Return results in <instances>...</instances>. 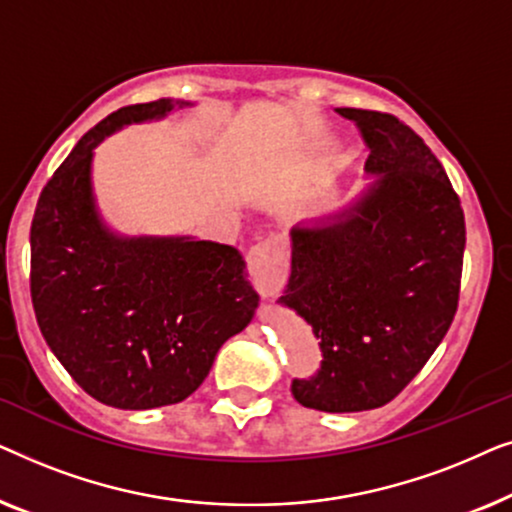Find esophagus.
<instances>
[{
	"label": "esophagus",
	"mask_w": 512,
	"mask_h": 512,
	"mask_svg": "<svg viewBox=\"0 0 512 512\" xmlns=\"http://www.w3.org/2000/svg\"><path fill=\"white\" fill-rule=\"evenodd\" d=\"M247 270L254 286L263 298L277 296L286 284V272H289V258L279 242L268 240L256 244L247 254Z\"/></svg>",
	"instance_id": "34e87169"
}]
</instances>
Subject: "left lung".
Wrapping results in <instances>:
<instances>
[{
    "mask_svg": "<svg viewBox=\"0 0 512 512\" xmlns=\"http://www.w3.org/2000/svg\"><path fill=\"white\" fill-rule=\"evenodd\" d=\"M335 111L359 128L373 181L291 230V277L277 303L312 326L321 349V368L293 380V398L321 412H361L401 394L445 338L466 228L422 137L380 111Z\"/></svg>",
    "mask_w": 512,
    "mask_h": 512,
    "instance_id": "1",
    "label": "left lung"
}]
</instances>
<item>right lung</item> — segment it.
<instances>
[{
    "mask_svg": "<svg viewBox=\"0 0 512 512\" xmlns=\"http://www.w3.org/2000/svg\"><path fill=\"white\" fill-rule=\"evenodd\" d=\"M186 107L193 102L165 97L97 123L44 186L32 219L41 335L74 382L111 408L184 401L258 307L235 247L193 235H121L97 207L95 146L125 125Z\"/></svg>",
    "mask_w": 512,
    "mask_h": 512,
    "instance_id": "obj_1",
    "label": "right lung"
}]
</instances>
